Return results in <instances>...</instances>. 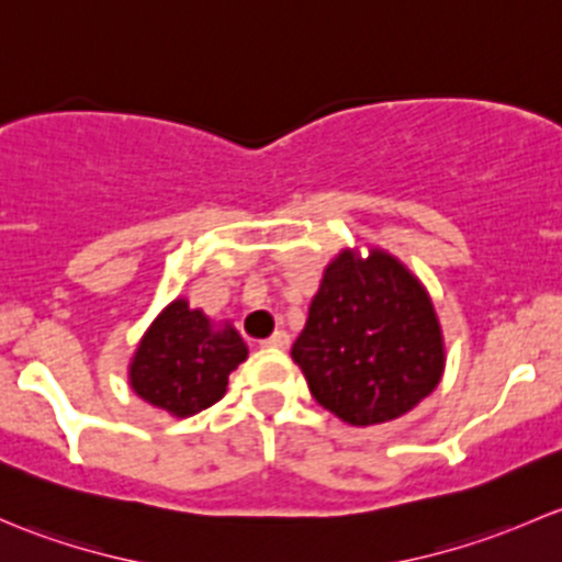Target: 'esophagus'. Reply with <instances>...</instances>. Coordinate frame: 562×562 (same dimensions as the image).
<instances>
[{
    "label": "esophagus",
    "mask_w": 562,
    "mask_h": 562,
    "mask_svg": "<svg viewBox=\"0 0 562 562\" xmlns=\"http://www.w3.org/2000/svg\"><path fill=\"white\" fill-rule=\"evenodd\" d=\"M262 346H268V349H289V335L283 329H276L268 340H262Z\"/></svg>",
    "instance_id": "1"
}]
</instances>
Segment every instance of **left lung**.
<instances>
[{"label":"left lung","instance_id":"8db88e82","mask_svg":"<svg viewBox=\"0 0 562 562\" xmlns=\"http://www.w3.org/2000/svg\"><path fill=\"white\" fill-rule=\"evenodd\" d=\"M292 360L319 406L355 427L381 425L441 381V324L406 265L381 248H346L324 270Z\"/></svg>","mask_w":562,"mask_h":562}]
</instances>
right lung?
Listing matches in <instances>:
<instances>
[{
  "label": "right lung",
  "mask_w": 562,
  "mask_h": 562,
  "mask_svg": "<svg viewBox=\"0 0 562 562\" xmlns=\"http://www.w3.org/2000/svg\"><path fill=\"white\" fill-rule=\"evenodd\" d=\"M248 357L233 324L213 327L187 300H172L151 322L130 362L137 397L172 416H192L227 392L229 373Z\"/></svg>",
  "instance_id": "add662e5"
}]
</instances>
